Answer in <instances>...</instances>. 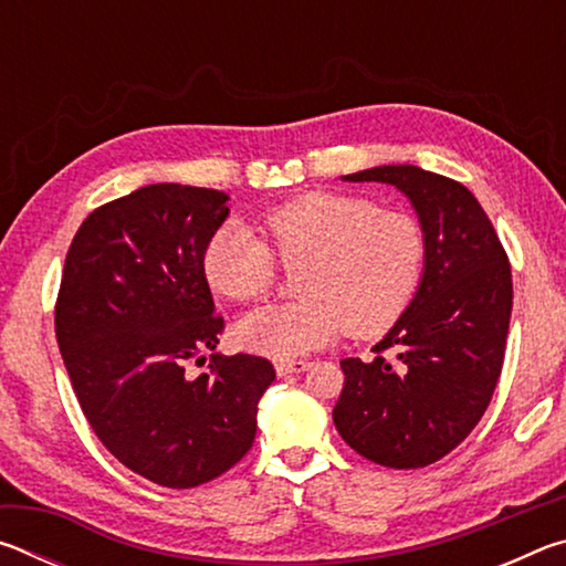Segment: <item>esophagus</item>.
Instances as JSON below:
<instances>
[{
    "instance_id": "1",
    "label": "esophagus",
    "mask_w": 566,
    "mask_h": 566,
    "mask_svg": "<svg viewBox=\"0 0 566 566\" xmlns=\"http://www.w3.org/2000/svg\"><path fill=\"white\" fill-rule=\"evenodd\" d=\"M310 367H312V364L306 361V359H282V361H276V364H274L276 375H280V377L300 375V371H306Z\"/></svg>"
}]
</instances>
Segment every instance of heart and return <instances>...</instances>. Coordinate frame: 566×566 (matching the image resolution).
<instances>
[{
	"mask_svg": "<svg viewBox=\"0 0 566 566\" xmlns=\"http://www.w3.org/2000/svg\"><path fill=\"white\" fill-rule=\"evenodd\" d=\"M262 227L272 248L247 224L229 219L205 247L212 290L252 302L272 290L284 266H302L290 304H266L237 322L239 347L290 359L322 349L347 329L375 337L407 310L427 260L424 229L415 217L381 209L347 191H306L270 209Z\"/></svg>",
	"mask_w": 566,
	"mask_h": 566,
	"instance_id": "heart-1",
	"label": "heart"
}]
</instances>
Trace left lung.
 I'll list each match as a JSON object with an SVG mask.
<instances>
[{
	"instance_id": "left-lung-1",
	"label": "left lung",
	"mask_w": 566,
	"mask_h": 566,
	"mask_svg": "<svg viewBox=\"0 0 566 566\" xmlns=\"http://www.w3.org/2000/svg\"><path fill=\"white\" fill-rule=\"evenodd\" d=\"M342 179L397 187L424 229L427 260L415 300L371 349L377 357L339 361L344 387L332 419L369 462L434 464L476 427L502 375L510 260L482 205L454 179L415 165Z\"/></svg>"
}]
</instances>
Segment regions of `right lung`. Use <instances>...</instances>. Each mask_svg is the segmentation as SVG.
Returning a JSON list of instances; mask_svg holds the SVG:
<instances>
[{"mask_svg": "<svg viewBox=\"0 0 566 566\" xmlns=\"http://www.w3.org/2000/svg\"><path fill=\"white\" fill-rule=\"evenodd\" d=\"M227 202L219 189L149 185L94 209L56 296V342L94 434L169 490L217 479L252 449L256 405L276 377L254 354H212V371H185L224 329L202 256Z\"/></svg>", "mask_w": 566, "mask_h": 566, "instance_id": "1", "label": "right lung"}]
</instances>
